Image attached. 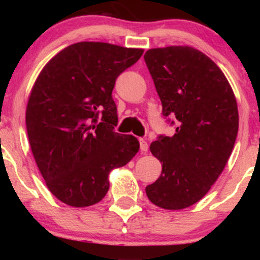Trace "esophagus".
I'll use <instances>...</instances> for the list:
<instances>
[{
	"mask_svg": "<svg viewBox=\"0 0 260 260\" xmlns=\"http://www.w3.org/2000/svg\"><path fill=\"white\" fill-rule=\"evenodd\" d=\"M139 144H140V151H142L143 154L147 153L148 149H149V145H148V143L145 142V139L140 138V139H139Z\"/></svg>",
	"mask_w": 260,
	"mask_h": 260,
	"instance_id": "esophagus-1",
	"label": "esophagus"
}]
</instances>
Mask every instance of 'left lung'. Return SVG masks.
<instances>
[{
	"label": "left lung",
	"mask_w": 260,
	"mask_h": 260,
	"mask_svg": "<svg viewBox=\"0 0 260 260\" xmlns=\"http://www.w3.org/2000/svg\"><path fill=\"white\" fill-rule=\"evenodd\" d=\"M144 61L162 116L176 122L174 136L150 144L162 171L145 192L157 207L180 210L201 201L221 175L238 132L237 103L221 70L193 47L151 49Z\"/></svg>",
	"instance_id": "left-lung-1"
}]
</instances>
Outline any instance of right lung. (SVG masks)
Segmentation results:
<instances>
[{
  "label": "right lung",
  "mask_w": 260,
  "mask_h": 260,
  "mask_svg": "<svg viewBox=\"0 0 260 260\" xmlns=\"http://www.w3.org/2000/svg\"><path fill=\"white\" fill-rule=\"evenodd\" d=\"M142 49L83 41L50 59L32 86L25 123L37 165L50 192L76 208L96 204L109 174L138 153L139 142L115 132L117 77Z\"/></svg>",
  "instance_id": "right-lung-1"
}]
</instances>
